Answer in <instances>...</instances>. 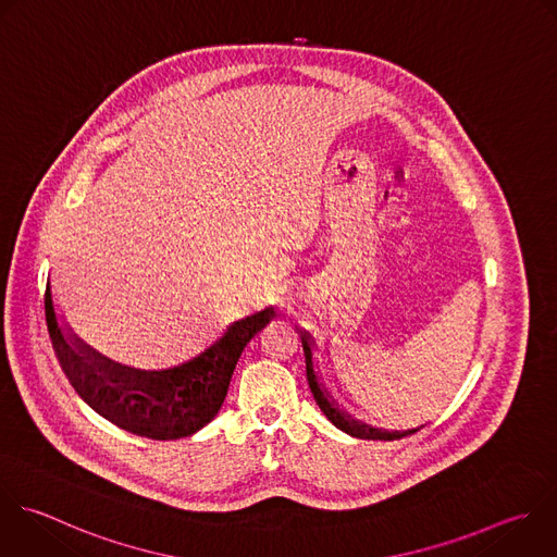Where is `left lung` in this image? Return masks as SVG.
Listing matches in <instances>:
<instances>
[{"label": "left lung", "mask_w": 557, "mask_h": 557, "mask_svg": "<svg viewBox=\"0 0 557 557\" xmlns=\"http://www.w3.org/2000/svg\"><path fill=\"white\" fill-rule=\"evenodd\" d=\"M300 333V339H302V350H305V363H307V381H309V387H311V394L318 403V407L324 411V416L337 426L342 429L344 433L352 435V437H359V440H398V437H405V435H411L416 433L418 429H407V431H383V429H374L366 422H359L355 418H350L346 411H342L331 394L324 389L320 376H318V370H315V363H313V339L307 331H298Z\"/></svg>", "instance_id": "obj_1"}]
</instances>
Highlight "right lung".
<instances>
[{
  "label": "right lung",
  "instance_id": "right-lung-1",
  "mask_svg": "<svg viewBox=\"0 0 557 557\" xmlns=\"http://www.w3.org/2000/svg\"><path fill=\"white\" fill-rule=\"evenodd\" d=\"M272 318L274 309L265 307L226 326L222 337L185 363L137 370L100 355L72 333L57 313L52 278L46 285L48 331L78 396L109 422L150 440L187 437L209 424L226 398L242 350Z\"/></svg>",
  "mask_w": 557,
  "mask_h": 557
}]
</instances>
